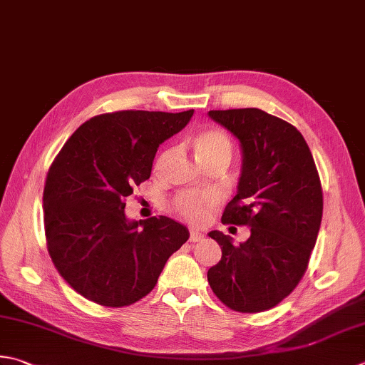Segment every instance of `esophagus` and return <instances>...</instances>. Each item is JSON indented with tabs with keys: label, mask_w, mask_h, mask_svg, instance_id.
I'll list each match as a JSON object with an SVG mask.
<instances>
[{
	"label": "esophagus",
	"mask_w": 365,
	"mask_h": 365,
	"mask_svg": "<svg viewBox=\"0 0 365 365\" xmlns=\"http://www.w3.org/2000/svg\"><path fill=\"white\" fill-rule=\"evenodd\" d=\"M204 239V234L199 232L197 230L190 231V242H201Z\"/></svg>",
	"instance_id": "esophagus-1"
}]
</instances>
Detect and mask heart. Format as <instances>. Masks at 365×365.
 Returning a JSON list of instances; mask_svg holds the SVG:
<instances>
[{"instance_id":"b5f03b06","label":"heart","mask_w":365,"mask_h":365,"mask_svg":"<svg viewBox=\"0 0 365 365\" xmlns=\"http://www.w3.org/2000/svg\"><path fill=\"white\" fill-rule=\"evenodd\" d=\"M195 148L197 158L201 163H207L218 156H226L231 160L232 145L225 133L218 130H202L195 138ZM169 152L161 156V161L168 158ZM217 202V195L212 191H185L178 195L174 201L175 210L183 218H187L191 223H204L209 217V210Z\"/></svg>"}]
</instances>
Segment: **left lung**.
<instances>
[{
  "mask_svg": "<svg viewBox=\"0 0 365 365\" xmlns=\"http://www.w3.org/2000/svg\"><path fill=\"white\" fill-rule=\"evenodd\" d=\"M209 117L239 139L237 192L226 205L225 225L250 226L234 245L210 231L221 259L207 280L225 305L242 313L269 310L304 277L323 217V191L313 156L294 126L256 107L210 110Z\"/></svg>",
  "mask_w": 365,
  "mask_h": 365,
  "instance_id": "1",
  "label": "left lung"
}]
</instances>
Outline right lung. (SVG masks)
Segmentation results:
<instances>
[{
	"label": "right lung",
	"instance_id": "right-lung-1",
	"mask_svg": "<svg viewBox=\"0 0 365 365\" xmlns=\"http://www.w3.org/2000/svg\"><path fill=\"white\" fill-rule=\"evenodd\" d=\"M192 113L121 110L93 117L50 166L42 196L48 255L69 287L88 301L138 302L188 240V227L173 218L128 220L125 199L150 178L156 150Z\"/></svg>",
	"mask_w": 365,
	"mask_h": 365
}]
</instances>
